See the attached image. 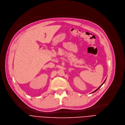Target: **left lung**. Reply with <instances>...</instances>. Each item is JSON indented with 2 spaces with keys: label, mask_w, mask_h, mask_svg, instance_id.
Masks as SVG:
<instances>
[{
  "label": "left lung",
  "mask_w": 125,
  "mask_h": 125,
  "mask_svg": "<svg viewBox=\"0 0 125 125\" xmlns=\"http://www.w3.org/2000/svg\"><path fill=\"white\" fill-rule=\"evenodd\" d=\"M105 80H106V79H105ZM105 81H104V83H103V84H102V85H101V86H99V87H98V88H97V89H96V90H95V91H94V92H93V93H94V92H95V91H96V90H98V89H99V88H100V87H101V86H102V85H103V84H104V82H105Z\"/></svg>",
  "instance_id": "8db88e82"
}]
</instances>
